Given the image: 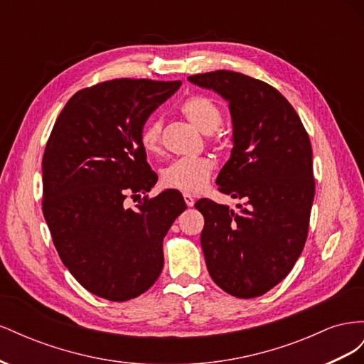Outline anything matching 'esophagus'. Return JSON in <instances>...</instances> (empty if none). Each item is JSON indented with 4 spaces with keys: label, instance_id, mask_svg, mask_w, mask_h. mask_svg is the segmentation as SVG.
Here are the masks:
<instances>
[{
    "label": "esophagus",
    "instance_id": "obj_1",
    "mask_svg": "<svg viewBox=\"0 0 364 364\" xmlns=\"http://www.w3.org/2000/svg\"><path fill=\"white\" fill-rule=\"evenodd\" d=\"M183 199H185V203L188 206H193L194 205V196L190 194V193H183Z\"/></svg>",
    "mask_w": 364,
    "mask_h": 364
}]
</instances>
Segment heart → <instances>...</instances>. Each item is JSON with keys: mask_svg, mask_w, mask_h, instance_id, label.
Returning <instances> with one entry per match:
<instances>
[{"mask_svg": "<svg viewBox=\"0 0 364 364\" xmlns=\"http://www.w3.org/2000/svg\"><path fill=\"white\" fill-rule=\"evenodd\" d=\"M182 114L190 123L199 129L202 134L211 135L222 124V109L203 95H196L185 100ZM161 129L159 119H150L141 130V146L149 155H156L161 151ZM214 170V162L209 158H181L168 164L161 173V183L167 188L185 193H199L208 185Z\"/></svg>", "mask_w": 364, "mask_h": 364, "instance_id": "obj_1", "label": "heart"}]
</instances>
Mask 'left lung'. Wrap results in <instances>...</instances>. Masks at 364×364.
I'll use <instances>...</instances> for the list:
<instances>
[{"mask_svg":"<svg viewBox=\"0 0 364 364\" xmlns=\"http://www.w3.org/2000/svg\"><path fill=\"white\" fill-rule=\"evenodd\" d=\"M188 82L229 105L232 150L217 185L238 211L200 199V243L213 281L250 299L279 284L302 253L314 200L313 150L299 115L279 91L246 74L218 70Z\"/></svg>","mask_w":364,"mask_h":364,"instance_id":"1","label":"left lung"}]
</instances>
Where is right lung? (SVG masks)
<instances>
[{"label":"right lung","mask_w":364,"mask_h":364,"mask_svg":"<svg viewBox=\"0 0 364 364\" xmlns=\"http://www.w3.org/2000/svg\"><path fill=\"white\" fill-rule=\"evenodd\" d=\"M181 80L118 79L73 95L56 119L42 159V211L65 267L103 299L147 291L164 267L162 240L186 209L182 194L149 193L158 176L141 130Z\"/></svg>","instance_id":"add662e5"}]
</instances>
